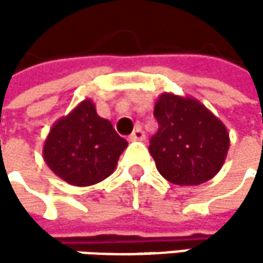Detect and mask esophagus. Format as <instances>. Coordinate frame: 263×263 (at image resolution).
<instances>
[{"label": "esophagus", "instance_id": "1", "mask_svg": "<svg viewBox=\"0 0 263 263\" xmlns=\"http://www.w3.org/2000/svg\"><path fill=\"white\" fill-rule=\"evenodd\" d=\"M129 138H131L132 141H143V140L146 138V134H144V131L138 126V128L134 129V132L129 135Z\"/></svg>", "mask_w": 263, "mask_h": 263}]
</instances>
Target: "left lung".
I'll list each match as a JSON object with an SVG mask.
<instances>
[{"instance_id":"obj_1","label":"left lung","mask_w":263,"mask_h":263,"mask_svg":"<svg viewBox=\"0 0 263 263\" xmlns=\"http://www.w3.org/2000/svg\"><path fill=\"white\" fill-rule=\"evenodd\" d=\"M158 131L149 152L158 172L171 183L198 185L222 167L230 137L226 125L201 102L164 92L154 109Z\"/></svg>"}]
</instances>
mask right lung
<instances>
[{
    "instance_id": "obj_1",
    "label": "right lung",
    "mask_w": 263,
    "mask_h": 263,
    "mask_svg": "<svg viewBox=\"0 0 263 263\" xmlns=\"http://www.w3.org/2000/svg\"><path fill=\"white\" fill-rule=\"evenodd\" d=\"M126 146L128 141L86 99L53 125L42 152L47 166L59 178L83 187L108 178Z\"/></svg>"
}]
</instances>
